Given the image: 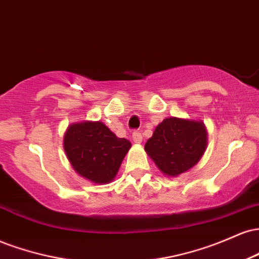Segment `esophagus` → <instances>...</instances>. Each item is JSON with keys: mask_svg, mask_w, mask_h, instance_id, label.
Returning <instances> with one entry per match:
<instances>
[{"mask_svg": "<svg viewBox=\"0 0 259 259\" xmlns=\"http://www.w3.org/2000/svg\"><path fill=\"white\" fill-rule=\"evenodd\" d=\"M132 138H133V141L135 142V144H141L142 142V135L140 132H134Z\"/></svg>", "mask_w": 259, "mask_h": 259, "instance_id": "1", "label": "esophagus"}]
</instances>
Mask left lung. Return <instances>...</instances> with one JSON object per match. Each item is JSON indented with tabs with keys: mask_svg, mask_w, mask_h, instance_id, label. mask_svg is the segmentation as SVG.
Masks as SVG:
<instances>
[{
	"mask_svg": "<svg viewBox=\"0 0 259 259\" xmlns=\"http://www.w3.org/2000/svg\"><path fill=\"white\" fill-rule=\"evenodd\" d=\"M207 136L202 120L169 117L157 125L145 151L163 174L177 178L200 162Z\"/></svg>",
	"mask_w": 259,
	"mask_h": 259,
	"instance_id": "left-lung-1",
	"label": "left lung"
}]
</instances>
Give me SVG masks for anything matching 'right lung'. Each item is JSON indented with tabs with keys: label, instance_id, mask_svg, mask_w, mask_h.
Returning a JSON list of instances; mask_svg holds the SVG:
<instances>
[{
	"label": "right lung",
	"instance_id": "add662e5",
	"mask_svg": "<svg viewBox=\"0 0 259 259\" xmlns=\"http://www.w3.org/2000/svg\"><path fill=\"white\" fill-rule=\"evenodd\" d=\"M63 147L68 160L80 177L105 185L114 180L132 142L118 138L101 120H84L67 127Z\"/></svg>",
	"mask_w": 259,
	"mask_h": 259
}]
</instances>
